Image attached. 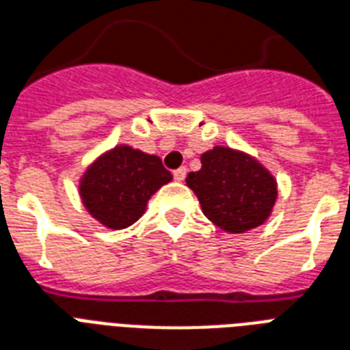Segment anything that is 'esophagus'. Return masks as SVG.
I'll list each match as a JSON object with an SVG mask.
<instances>
[{
  "mask_svg": "<svg viewBox=\"0 0 350 350\" xmlns=\"http://www.w3.org/2000/svg\"><path fill=\"white\" fill-rule=\"evenodd\" d=\"M187 176V169L185 167H180V169L174 170V180L176 181H183Z\"/></svg>",
  "mask_w": 350,
  "mask_h": 350,
  "instance_id": "esophagus-1",
  "label": "esophagus"
}]
</instances>
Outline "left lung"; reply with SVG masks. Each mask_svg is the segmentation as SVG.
<instances>
[{
  "label": "left lung",
  "mask_w": 350,
  "mask_h": 350,
  "mask_svg": "<svg viewBox=\"0 0 350 350\" xmlns=\"http://www.w3.org/2000/svg\"><path fill=\"white\" fill-rule=\"evenodd\" d=\"M185 181L205 217L228 233L258 228L277 200L275 178L257 159L228 146L202 154V169L189 172Z\"/></svg>",
  "instance_id": "obj_1"
}]
</instances>
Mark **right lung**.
<instances>
[{"label": "right lung", "mask_w": 350, "mask_h": 350, "mask_svg": "<svg viewBox=\"0 0 350 350\" xmlns=\"http://www.w3.org/2000/svg\"><path fill=\"white\" fill-rule=\"evenodd\" d=\"M170 180L159 157L119 145L88 167L80 180V198L103 226L124 229L139 220L148 198Z\"/></svg>", "instance_id": "obj_1"}]
</instances>
